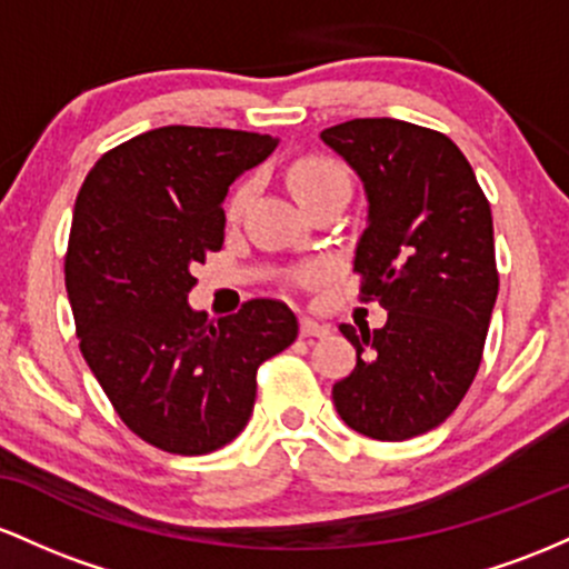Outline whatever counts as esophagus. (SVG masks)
<instances>
[{
    "instance_id": "34e87169",
    "label": "esophagus",
    "mask_w": 569,
    "mask_h": 569,
    "mask_svg": "<svg viewBox=\"0 0 569 569\" xmlns=\"http://www.w3.org/2000/svg\"><path fill=\"white\" fill-rule=\"evenodd\" d=\"M301 336L303 338H328L330 336V328H328V325L315 322V319L303 317L301 319Z\"/></svg>"
}]
</instances>
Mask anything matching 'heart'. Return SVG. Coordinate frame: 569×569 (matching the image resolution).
Returning <instances> with one entry per match:
<instances>
[{"label": "heart", "mask_w": 569, "mask_h": 569, "mask_svg": "<svg viewBox=\"0 0 569 569\" xmlns=\"http://www.w3.org/2000/svg\"><path fill=\"white\" fill-rule=\"evenodd\" d=\"M336 182H349V174L347 169H343L341 163H336L333 158H325V156H309V158H301V161H296L290 166V188L296 190L298 199H303V196L315 193V190H322L328 188V184H336ZM252 196V182L244 180L236 184V190L231 196H228V214L236 217L241 212V209L247 207V201H250ZM317 271H306L303 277L311 279Z\"/></svg>", "instance_id": "b5f03b06"}]
</instances>
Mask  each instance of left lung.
Returning <instances> with one entry per match:
<instances>
[{
	"instance_id": "left-lung-1",
	"label": "left lung",
	"mask_w": 569,
	"mask_h": 569,
	"mask_svg": "<svg viewBox=\"0 0 569 569\" xmlns=\"http://www.w3.org/2000/svg\"><path fill=\"white\" fill-rule=\"evenodd\" d=\"M319 137L366 188L355 271L362 301L387 309L379 330L341 325L357 366L333 385L336 411L376 440L422 436L451 417L481 366L500 287L489 201L440 131L357 118Z\"/></svg>"
}]
</instances>
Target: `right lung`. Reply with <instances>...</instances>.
<instances>
[{
    "label": "right lung",
    "mask_w": 569,
    "mask_h": 569,
    "mask_svg": "<svg viewBox=\"0 0 569 569\" xmlns=\"http://www.w3.org/2000/svg\"><path fill=\"white\" fill-rule=\"evenodd\" d=\"M268 133L163 126L104 152L74 201L63 260L80 352L131 432L169 455H209L244 430L260 362L298 319L254 298L209 322L190 268L226 239L228 188L263 163Z\"/></svg>",
    "instance_id": "right-lung-1"
}]
</instances>
